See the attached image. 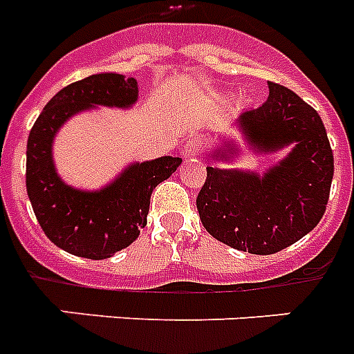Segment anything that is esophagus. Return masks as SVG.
Returning a JSON list of instances; mask_svg holds the SVG:
<instances>
[{
  "mask_svg": "<svg viewBox=\"0 0 354 354\" xmlns=\"http://www.w3.org/2000/svg\"><path fill=\"white\" fill-rule=\"evenodd\" d=\"M203 152V140L200 136H191L183 145V156L185 158H196L202 156Z\"/></svg>",
  "mask_w": 354,
  "mask_h": 354,
  "instance_id": "1",
  "label": "esophagus"
}]
</instances>
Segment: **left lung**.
Masks as SVG:
<instances>
[{
	"label": "left lung",
	"mask_w": 354,
	"mask_h": 354,
	"mask_svg": "<svg viewBox=\"0 0 354 354\" xmlns=\"http://www.w3.org/2000/svg\"><path fill=\"white\" fill-rule=\"evenodd\" d=\"M236 125L254 152L291 151L263 174L207 167L196 198L200 220L211 236L232 249L274 254L311 232L324 216L335 172L331 145L318 112L272 82L267 102L242 112ZM238 151V143L227 140L211 156L232 162Z\"/></svg>",
	"instance_id": "left-lung-1"
}]
</instances>
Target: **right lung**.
Segmentation results:
<instances>
[{
	"label": "right lung",
	"instance_id": "right-lung-1",
	"mask_svg": "<svg viewBox=\"0 0 354 354\" xmlns=\"http://www.w3.org/2000/svg\"><path fill=\"white\" fill-rule=\"evenodd\" d=\"M138 82L123 74L102 73L62 88L37 116L27 142V194L43 232L74 257L105 260L131 245L147 225L151 194L167 180L182 158L162 156L134 162L97 191L63 182L56 171L53 143L73 116L94 107L131 109Z\"/></svg>",
	"mask_w": 354,
	"mask_h": 354
}]
</instances>
